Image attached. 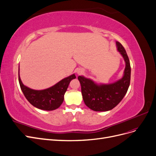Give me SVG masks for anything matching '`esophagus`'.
I'll return each mask as SVG.
<instances>
[{
	"instance_id": "1",
	"label": "esophagus",
	"mask_w": 156,
	"mask_h": 156,
	"mask_svg": "<svg viewBox=\"0 0 156 156\" xmlns=\"http://www.w3.org/2000/svg\"><path fill=\"white\" fill-rule=\"evenodd\" d=\"M84 73V70L83 69H81V68H79V69H78L77 70V73L78 74V75H81V74H83Z\"/></svg>"
}]
</instances>
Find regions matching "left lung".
I'll use <instances>...</instances> for the list:
<instances>
[{
	"mask_svg": "<svg viewBox=\"0 0 156 156\" xmlns=\"http://www.w3.org/2000/svg\"><path fill=\"white\" fill-rule=\"evenodd\" d=\"M117 50L124 58L126 68L122 79L113 83L98 84L90 79L79 76L83 99L85 105L94 111H108L115 107L124 98L129 87L131 66L128 56L122 45L116 42Z\"/></svg>",
	"mask_w": 156,
	"mask_h": 156,
	"instance_id": "8db88e82",
	"label": "left lung"
}]
</instances>
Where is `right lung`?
Returning <instances> with one entry per match:
<instances>
[{
    "label": "right lung",
    "mask_w": 156,
    "mask_h": 156,
    "mask_svg": "<svg viewBox=\"0 0 156 156\" xmlns=\"http://www.w3.org/2000/svg\"><path fill=\"white\" fill-rule=\"evenodd\" d=\"M76 78L75 74L66 77L54 86L41 90H33L23 84L19 69V83L21 90L31 105L45 111H53L58 108L64 101V96L70 81Z\"/></svg>",
    "instance_id": "right-lung-1"
}]
</instances>
